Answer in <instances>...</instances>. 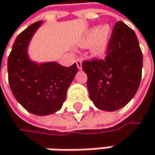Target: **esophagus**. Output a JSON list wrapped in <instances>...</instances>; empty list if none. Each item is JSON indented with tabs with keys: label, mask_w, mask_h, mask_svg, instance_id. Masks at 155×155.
Masks as SVG:
<instances>
[{
	"label": "esophagus",
	"mask_w": 155,
	"mask_h": 155,
	"mask_svg": "<svg viewBox=\"0 0 155 155\" xmlns=\"http://www.w3.org/2000/svg\"><path fill=\"white\" fill-rule=\"evenodd\" d=\"M82 63H83V61H82V59H76V65H77V68H78L79 70H82L83 69V66H82Z\"/></svg>",
	"instance_id": "34e87169"
}]
</instances>
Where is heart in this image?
Returning a JSON list of instances; mask_svg holds the SVG:
<instances>
[{
	"label": "heart",
	"instance_id": "heart-1",
	"mask_svg": "<svg viewBox=\"0 0 155 155\" xmlns=\"http://www.w3.org/2000/svg\"><path fill=\"white\" fill-rule=\"evenodd\" d=\"M111 28L109 24H104L99 27H93L86 31L79 41V46H90V54L94 58H104L109 50L111 40Z\"/></svg>",
	"mask_w": 155,
	"mask_h": 155
}]
</instances>
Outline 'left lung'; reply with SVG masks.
<instances>
[{
    "label": "left lung",
    "instance_id": "8db88e82",
    "mask_svg": "<svg viewBox=\"0 0 155 155\" xmlns=\"http://www.w3.org/2000/svg\"><path fill=\"white\" fill-rule=\"evenodd\" d=\"M142 63L136 33L124 22H117L105 59L84 61L82 64L94 105L106 111L126 106L139 89Z\"/></svg>",
    "mask_w": 155,
    "mask_h": 155
}]
</instances>
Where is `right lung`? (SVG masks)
<instances>
[{
  "label": "right lung",
  "mask_w": 155,
  "mask_h": 155,
  "mask_svg": "<svg viewBox=\"0 0 155 155\" xmlns=\"http://www.w3.org/2000/svg\"><path fill=\"white\" fill-rule=\"evenodd\" d=\"M41 21L28 26L16 37L8 58V80L15 99L31 114L48 115L59 110L78 68L56 61L37 63L28 54L31 40Z\"/></svg>",
  "instance_id": "obj_1"
}]
</instances>
